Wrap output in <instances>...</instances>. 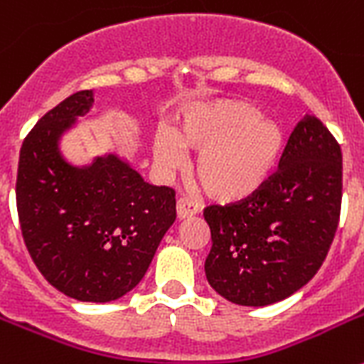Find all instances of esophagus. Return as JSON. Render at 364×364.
<instances>
[{
	"instance_id": "34e87169",
	"label": "esophagus",
	"mask_w": 364,
	"mask_h": 364,
	"mask_svg": "<svg viewBox=\"0 0 364 364\" xmlns=\"http://www.w3.org/2000/svg\"><path fill=\"white\" fill-rule=\"evenodd\" d=\"M198 208L195 204H193L189 198H184L180 197L178 200H176V217L180 218V220H184V218H189L193 217V215L197 213Z\"/></svg>"
}]
</instances>
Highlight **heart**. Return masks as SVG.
<instances>
[{"mask_svg": "<svg viewBox=\"0 0 364 364\" xmlns=\"http://www.w3.org/2000/svg\"><path fill=\"white\" fill-rule=\"evenodd\" d=\"M180 146L198 153L195 176L211 200L233 204L268 182L281 160L284 133L242 102H198L178 112L173 133L159 131L154 136L159 171L171 173L184 162Z\"/></svg>", "mask_w": 364, "mask_h": 364, "instance_id": "heart-1", "label": "heart"}]
</instances>
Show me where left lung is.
Listing matches in <instances>:
<instances>
[{
	"instance_id": "8db88e82",
	"label": "left lung",
	"mask_w": 364,
	"mask_h": 364,
	"mask_svg": "<svg viewBox=\"0 0 364 364\" xmlns=\"http://www.w3.org/2000/svg\"><path fill=\"white\" fill-rule=\"evenodd\" d=\"M341 198V146L306 114L255 195L204 210L213 242L204 264L211 288L240 306H268L301 290L332 246Z\"/></svg>"
}]
</instances>
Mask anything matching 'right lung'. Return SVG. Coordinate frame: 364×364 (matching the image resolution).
Masks as SVG:
<instances>
[{
    "label": "right lung",
    "mask_w": 364,
    "mask_h": 364,
    "mask_svg": "<svg viewBox=\"0 0 364 364\" xmlns=\"http://www.w3.org/2000/svg\"><path fill=\"white\" fill-rule=\"evenodd\" d=\"M80 91L38 120L19 151L16 205L25 246L47 281L76 301H117L142 281L175 222V191L151 186L118 154L63 159L60 138L91 111Z\"/></svg>",
    "instance_id": "1"
}]
</instances>
